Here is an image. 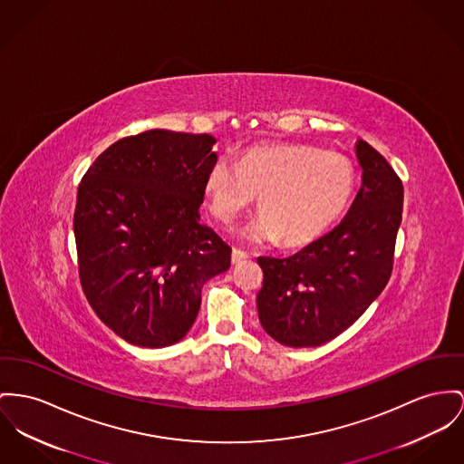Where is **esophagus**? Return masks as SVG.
<instances>
[{"instance_id":"obj_1","label":"esophagus","mask_w":464,"mask_h":464,"mask_svg":"<svg viewBox=\"0 0 464 464\" xmlns=\"http://www.w3.org/2000/svg\"><path fill=\"white\" fill-rule=\"evenodd\" d=\"M247 256H249V255H247L245 249H241V247H234V249H232V264H236V266L241 264V262H245Z\"/></svg>"}]
</instances>
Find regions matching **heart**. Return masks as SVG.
<instances>
[{
  "mask_svg": "<svg viewBox=\"0 0 464 464\" xmlns=\"http://www.w3.org/2000/svg\"><path fill=\"white\" fill-rule=\"evenodd\" d=\"M355 188L353 163L341 153L309 144H255L236 163L218 158L204 179L211 215L232 225L258 193V218L246 230L255 241L303 245L327 230Z\"/></svg>",
  "mask_w": 464,
  "mask_h": 464,
  "instance_id": "obj_1",
  "label": "heart"
}]
</instances>
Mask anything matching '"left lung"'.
Wrapping results in <instances>:
<instances>
[{
    "label": "left lung",
    "instance_id": "left-lung-1",
    "mask_svg": "<svg viewBox=\"0 0 464 464\" xmlns=\"http://www.w3.org/2000/svg\"><path fill=\"white\" fill-rule=\"evenodd\" d=\"M362 186L340 225L299 253L258 256L264 331L285 346H318L346 331L382 294L394 266L402 183L368 142H357Z\"/></svg>",
    "mask_w": 464,
    "mask_h": 464
}]
</instances>
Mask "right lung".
<instances>
[{
    "label": "right lung",
    "mask_w": 464,
    "mask_h": 464,
    "mask_svg": "<svg viewBox=\"0 0 464 464\" xmlns=\"http://www.w3.org/2000/svg\"><path fill=\"white\" fill-rule=\"evenodd\" d=\"M213 144L208 133L150 130L109 146L82 176L73 213L82 292L131 344L183 340L204 283L230 267L232 247L200 219Z\"/></svg>",
    "instance_id": "right-lung-1"
}]
</instances>
